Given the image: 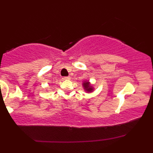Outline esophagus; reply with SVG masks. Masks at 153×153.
<instances>
[{
  "label": "esophagus",
  "instance_id": "esophagus-1",
  "mask_svg": "<svg viewBox=\"0 0 153 153\" xmlns=\"http://www.w3.org/2000/svg\"><path fill=\"white\" fill-rule=\"evenodd\" d=\"M71 78L70 76H68V77H63L62 78V79L63 80H70V79H71Z\"/></svg>",
  "mask_w": 153,
  "mask_h": 153
}]
</instances>
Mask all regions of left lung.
<instances>
[{"label":"left lung","mask_w":153,"mask_h":153,"mask_svg":"<svg viewBox=\"0 0 153 153\" xmlns=\"http://www.w3.org/2000/svg\"><path fill=\"white\" fill-rule=\"evenodd\" d=\"M82 87H83L84 90L86 91L87 93H91L94 91V87L91 85V82L88 80H85L82 82Z\"/></svg>","instance_id":"1"}]
</instances>
